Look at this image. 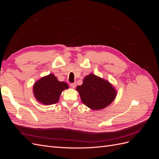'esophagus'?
<instances>
[{
  "label": "esophagus",
  "instance_id": "1",
  "mask_svg": "<svg viewBox=\"0 0 159 159\" xmlns=\"http://www.w3.org/2000/svg\"><path fill=\"white\" fill-rule=\"evenodd\" d=\"M70 85L71 88H75L76 87V84L75 83H71Z\"/></svg>",
  "mask_w": 159,
  "mask_h": 159
}]
</instances>
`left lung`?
<instances>
[{
  "mask_svg": "<svg viewBox=\"0 0 159 159\" xmlns=\"http://www.w3.org/2000/svg\"><path fill=\"white\" fill-rule=\"evenodd\" d=\"M76 89L82 102L93 110L106 107L116 97V91L113 86L94 74L85 76L83 84L78 85Z\"/></svg>",
  "mask_w": 159,
  "mask_h": 159,
  "instance_id": "8db88e82",
  "label": "left lung"
}]
</instances>
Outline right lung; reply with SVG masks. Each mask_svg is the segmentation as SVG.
I'll list each match as a JSON object with an SVG mask.
<instances>
[{"label": "right lung", "mask_w": 159, "mask_h": 159, "mask_svg": "<svg viewBox=\"0 0 159 159\" xmlns=\"http://www.w3.org/2000/svg\"><path fill=\"white\" fill-rule=\"evenodd\" d=\"M68 88L66 82L59 81L54 74H49L36 81L33 91L38 102L47 105L58 102L62 91Z\"/></svg>", "instance_id": "add662e5"}]
</instances>
